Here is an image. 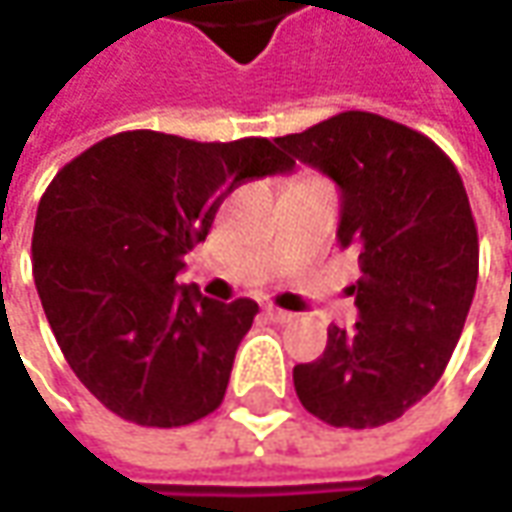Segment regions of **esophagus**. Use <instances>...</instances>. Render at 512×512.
<instances>
[{
  "label": "esophagus",
  "mask_w": 512,
  "mask_h": 512,
  "mask_svg": "<svg viewBox=\"0 0 512 512\" xmlns=\"http://www.w3.org/2000/svg\"><path fill=\"white\" fill-rule=\"evenodd\" d=\"M265 316H267V319H273V322H290V319H293V313H287V310H279V307H273V305L265 307Z\"/></svg>",
  "instance_id": "esophagus-1"
}]
</instances>
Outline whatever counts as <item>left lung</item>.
Returning <instances> with one entry per match:
<instances>
[{
    "instance_id": "left-lung-1",
    "label": "left lung",
    "mask_w": 512,
    "mask_h": 512,
    "mask_svg": "<svg viewBox=\"0 0 512 512\" xmlns=\"http://www.w3.org/2000/svg\"><path fill=\"white\" fill-rule=\"evenodd\" d=\"M342 190L339 245L359 253L356 330L327 327L325 353L293 367L307 413L379 427L422 402L453 356L479 279V233L444 150L419 130L344 110L276 139Z\"/></svg>"
}]
</instances>
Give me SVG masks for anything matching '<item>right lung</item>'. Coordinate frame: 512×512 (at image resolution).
Returning a JSON list of instances; mask_svg holds the SVG:
<instances>
[{
    "mask_svg": "<svg viewBox=\"0 0 512 512\" xmlns=\"http://www.w3.org/2000/svg\"><path fill=\"white\" fill-rule=\"evenodd\" d=\"M293 165L259 136L125 130L53 176L33 225V279L70 370L110 413L182 427L222 404L259 305L207 299L176 276L236 187Z\"/></svg>",
    "mask_w": 512,
    "mask_h": 512,
    "instance_id": "right-lung-1",
    "label": "right lung"
}]
</instances>
